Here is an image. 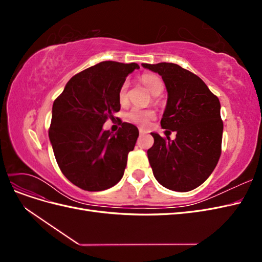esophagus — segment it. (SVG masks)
Here are the masks:
<instances>
[{"mask_svg": "<svg viewBox=\"0 0 262 262\" xmlns=\"http://www.w3.org/2000/svg\"><path fill=\"white\" fill-rule=\"evenodd\" d=\"M139 132H140V134H141V136H142V134H145V133H147L145 130H143V129H140L139 130Z\"/></svg>", "mask_w": 262, "mask_h": 262, "instance_id": "esophagus-1", "label": "esophagus"}]
</instances>
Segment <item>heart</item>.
Listing matches in <instances>:
<instances>
[{"label": "heart", "instance_id": "heart-1", "mask_svg": "<svg viewBox=\"0 0 262 262\" xmlns=\"http://www.w3.org/2000/svg\"><path fill=\"white\" fill-rule=\"evenodd\" d=\"M141 81L143 83L147 90L152 93V94H156L157 92H160L163 90V83L160 77L155 74H143L141 77ZM128 87H129V83L128 82H123L122 85L119 89V100L121 102L126 100V94H128ZM129 120H131L132 122L137 123L138 125L141 126H147L149 121L155 117V113L153 110H146V109H141V108H132L130 112L126 115Z\"/></svg>", "mask_w": 262, "mask_h": 262}]
</instances>
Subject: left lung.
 Instances as JSON below:
<instances>
[{
    "label": "left lung",
    "instance_id": "obj_1",
    "mask_svg": "<svg viewBox=\"0 0 262 262\" xmlns=\"http://www.w3.org/2000/svg\"><path fill=\"white\" fill-rule=\"evenodd\" d=\"M142 67L160 74L168 93L161 120L166 138L150 133L154 144L147 150L154 177L173 191H190L209 178L220 160L223 136L220 100L199 76L175 63H142ZM170 129L178 133L172 141L167 136Z\"/></svg>",
    "mask_w": 262,
    "mask_h": 262
}]
</instances>
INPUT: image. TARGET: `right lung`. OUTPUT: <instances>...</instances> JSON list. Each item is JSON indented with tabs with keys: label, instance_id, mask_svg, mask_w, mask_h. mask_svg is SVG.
<instances>
[{
	"label": "right lung",
	"instance_id": "1",
	"mask_svg": "<svg viewBox=\"0 0 262 262\" xmlns=\"http://www.w3.org/2000/svg\"><path fill=\"white\" fill-rule=\"evenodd\" d=\"M136 69L137 63L100 62L71 78L53 102L49 139L55 160L63 175L86 191L106 190L123 176L139 130L122 122L113 134L102 124L120 110L119 89Z\"/></svg>",
	"mask_w": 262,
	"mask_h": 262
}]
</instances>
